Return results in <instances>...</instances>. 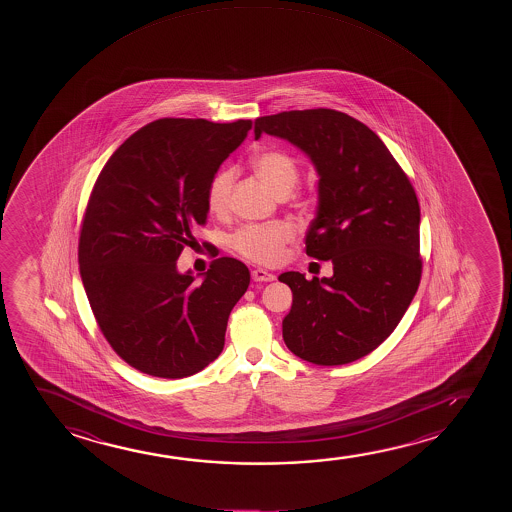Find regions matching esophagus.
<instances>
[{
  "instance_id": "obj_1",
  "label": "esophagus",
  "mask_w": 512,
  "mask_h": 512,
  "mask_svg": "<svg viewBox=\"0 0 512 512\" xmlns=\"http://www.w3.org/2000/svg\"><path fill=\"white\" fill-rule=\"evenodd\" d=\"M252 280L259 281V283H262V281H273L274 274L269 273L266 269H260V267H257V269H253L252 271Z\"/></svg>"
}]
</instances>
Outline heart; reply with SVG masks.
Returning <instances> with one entry per match:
<instances>
[{"mask_svg": "<svg viewBox=\"0 0 512 512\" xmlns=\"http://www.w3.org/2000/svg\"><path fill=\"white\" fill-rule=\"evenodd\" d=\"M253 166L260 178L269 185L276 194L290 192L299 180V166L292 155L283 150H266L253 157ZM236 171L225 168L211 178L206 192V201L211 213H222L229 204L232 183ZM294 227L285 222L271 224L243 225L234 232L231 245L245 259L273 266L285 257V246L294 239Z\"/></svg>", "mask_w": 512, "mask_h": 512, "instance_id": "obj_1", "label": "heart"}]
</instances>
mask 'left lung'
<instances>
[{"mask_svg": "<svg viewBox=\"0 0 512 512\" xmlns=\"http://www.w3.org/2000/svg\"><path fill=\"white\" fill-rule=\"evenodd\" d=\"M262 133L290 141L315 164L318 208L306 253L334 267L322 280L280 274L294 294L283 341L311 364H350L392 334L418 290V197L378 134L346 113L267 115L255 120V140Z\"/></svg>", "mask_w": 512, "mask_h": 512, "instance_id": "1", "label": "left lung"}]
</instances>
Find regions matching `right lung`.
I'll use <instances>...</instances> for the list:
<instances>
[{"instance_id": "right-lung-1", "label": "right lung", "mask_w": 512, "mask_h": 512, "mask_svg": "<svg viewBox=\"0 0 512 512\" xmlns=\"http://www.w3.org/2000/svg\"><path fill=\"white\" fill-rule=\"evenodd\" d=\"M252 120L159 119L120 145L94 183L78 264L99 329L115 353L155 378L203 371L250 285L248 267L220 257L203 283L176 260L206 224V192Z\"/></svg>"}]
</instances>
